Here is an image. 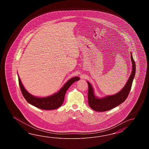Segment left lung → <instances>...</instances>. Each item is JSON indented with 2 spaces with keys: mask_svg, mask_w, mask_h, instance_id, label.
Here are the masks:
<instances>
[{
  "mask_svg": "<svg viewBox=\"0 0 149 149\" xmlns=\"http://www.w3.org/2000/svg\"><path fill=\"white\" fill-rule=\"evenodd\" d=\"M130 54V58L132 63V71L131 74L126 85L120 91L114 95L106 96L100 98L95 95L94 89L93 88L92 85L90 82L87 81L88 85V100L89 106L93 110L98 112L108 111L117 107L118 105L120 104L126 100L130 91L133 79L134 78L136 72L135 63L133 59L132 53Z\"/></svg>",
  "mask_w": 149,
  "mask_h": 149,
  "instance_id": "obj_1",
  "label": "left lung"
}]
</instances>
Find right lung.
Masks as SVG:
<instances>
[{"instance_id":"1","label":"right lung","mask_w":149,"mask_h":149,"mask_svg":"<svg viewBox=\"0 0 149 149\" xmlns=\"http://www.w3.org/2000/svg\"><path fill=\"white\" fill-rule=\"evenodd\" d=\"M17 75L19 78V87L22 93L23 96L25 98L26 101L29 104L37 108L46 110H55L61 107L63 103L65 94L67 90L73 83L76 81H78L80 79L78 77H73L69 79L57 93L47 97H39L31 95L25 89L21 81L19 74Z\"/></svg>"}]
</instances>
